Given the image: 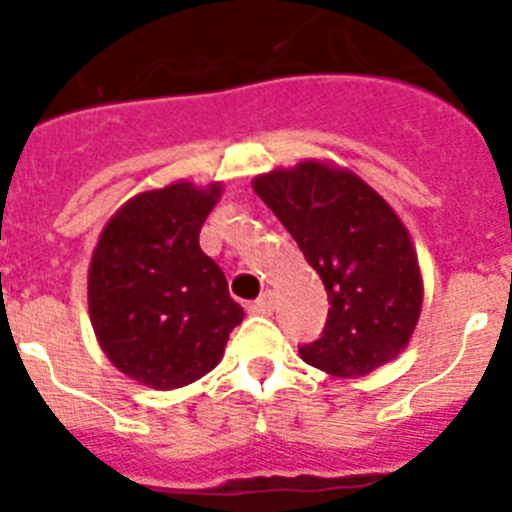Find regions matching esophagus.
Returning <instances> with one entry per match:
<instances>
[{
  "instance_id": "esophagus-1",
  "label": "esophagus",
  "mask_w": 512,
  "mask_h": 512,
  "mask_svg": "<svg viewBox=\"0 0 512 512\" xmlns=\"http://www.w3.org/2000/svg\"><path fill=\"white\" fill-rule=\"evenodd\" d=\"M251 310L261 312V315H271V312H274V292H271V289H266L259 300H253Z\"/></svg>"
}]
</instances>
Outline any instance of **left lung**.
I'll list each match as a JSON object with an SVG mask.
<instances>
[{
  "label": "left lung",
  "instance_id": "left-lung-1",
  "mask_svg": "<svg viewBox=\"0 0 512 512\" xmlns=\"http://www.w3.org/2000/svg\"><path fill=\"white\" fill-rule=\"evenodd\" d=\"M253 189L328 292L325 328L300 346L302 361L361 377L395 359L423 305L418 256L395 210L356 174L318 161L256 176Z\"/></svg>",
  "mask_w": 512,
  "mask_h": 512
}]
</instances>
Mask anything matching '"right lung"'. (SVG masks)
<instances>
[{
	"label": "right lung",
	"mask_w": 512,
	"mask_h": 512,
	"mask_svg": "<svg viewBox=\"0 0 512 512\" xmlns=\"http://www.w3.org/2000/svg\"><path fill=\"white\" fill-rule=\"evenodd\" d=\"M223 187L143 192L104 225L89 266V315L107 359L153 390H176L223 359L243 307L200 230Z\"/></svg>",
	"instance_id": "1"
}]
</instances>
